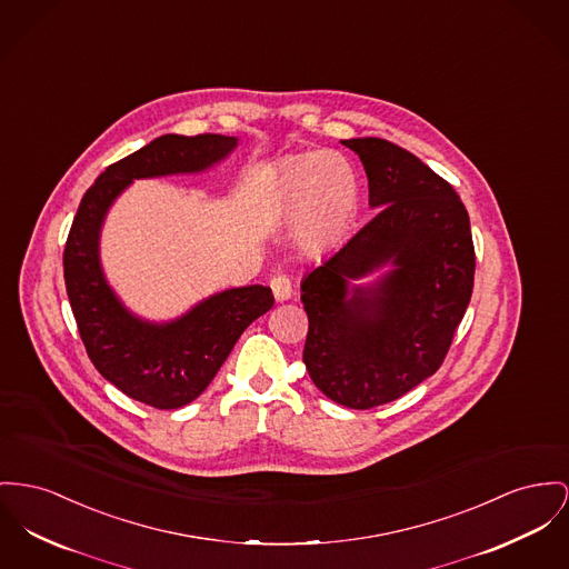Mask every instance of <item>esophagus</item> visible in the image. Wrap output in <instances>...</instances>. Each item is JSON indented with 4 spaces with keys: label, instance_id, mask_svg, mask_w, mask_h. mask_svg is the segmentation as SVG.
<instances>
[{
    "label": "esophagus",
    "instance_id": "34e87169",
    "mask_svg": "<svg viewBox=\"0 0 569 569\" xmlns=\"http://www.w3.org/2000/svg\"><path fill=\"white\" fill-rule=\"evenodd\" d=\"M269 287H271L273 298H276L278 302H284V300H289V298L293 296V287H291L289 276H282V273L273 276V278L269 280Z\"/></svg>",
    "mask_w": 569,
    "mask_h": 569
}]
</instances>
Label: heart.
I'll use <instances>...</instances> for the list:
<instances>
[{
  "label": "heart",
  "instance_id": "b5f03b06",
  "mask_svg": "<svg viewBox=\"0 0 569 569\" xmlns=\"http://www.w3.org/2000/svg\"><path fill=\"white\" fill-rule=\"evenodd\" d=\"M280 209L298 220L306 248L339 241L358 209V186L351 166L337 152H312L284 166L278 179Z\"/></svg>",
  "mask_w": 569,
  "mask_h": 569
}]
</instances>
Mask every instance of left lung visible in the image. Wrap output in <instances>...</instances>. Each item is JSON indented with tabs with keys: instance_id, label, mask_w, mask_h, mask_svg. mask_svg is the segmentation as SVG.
Returning a JSON list of instances; mask_svg holds the SVG:
<instances>
[{
	"instance_id": "left-lung-1",
	"label": "left lung",
	"mask_w": 569,
	"mask_h": 569,
	"mask_svg": "<svg viewBox=\"0 0 569 569\" xmlns=\"http://www.w3.org/2000/svg\"><path fill=\"white\" fill-rule=\"evenodd\" d=\"M342 144L360 157L379 211L303 278V365L326 397L371 410L445 362L472 296L475 246L457 191L417 154L381 138ZM383 264L373 286L350 284Z\"/></svg>"
}]
</instances>
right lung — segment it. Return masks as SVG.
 <instances>
[{
  "label": "right lung",
  "instance_id": "1",
  "mask_svg": "<svg viewBox=\"0 0 569 569\" xmlns=\"http://www.w3.org/2000/svg\"><path fill=\"white\" fill-rule=\"evenodd\" d=\"M237 138L161 136L112 163L83 193L64 248V282L79 337L97 371L127 397L157 410L193 401L220 371L243 330L273 306L271 289L250 284L196 303L183 317L151 323L116 298L99 261L108 209L133 179L200 172L224 159Z\"/></svg>",
  "mask_w": 569,
  "mask_h": 569
}]
</instances>
